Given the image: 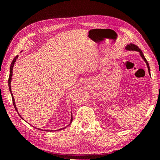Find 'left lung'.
<instances>
[{
  "instance_id": "1",
  "label": "left lung",
  "mask_w": 160,
  "mask_h": 160,
  "mask_svg": "<svg viewBox=\"0 0 160 160\" xmlns=\"http://www.w3.org/2000/svg\"><path fill=\"white\" fill-rule=\"evenodd\" d=\"M125 49L127 50H130V51H137L139 53H140V55L141 57H142V59H143L144 60V62L146 63V65H147V67H148V72H149V74L150 75V66H149V64H148V61L146 60V58H145L144 55L143 54V52H142V51L140 50V49L138 48V46H136V45H133L132 44V43H130L129 45H127L126 47H125Z\"/></svg>"
}]
</instances>
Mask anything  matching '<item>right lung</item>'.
Segmentation results:
<instances>
[{"label":"right lung","instance_id":"obj_1","mask_svg":"<svg viewBox=\"0 0 160 160\" xmlns=\"http://www.w3.org/2000/svg\"><path fill=\"white\" fill-rule=\"evenodd\" d=\"M17 58H18V55H17V57H15L13 59V60H12V63H11V65H10V75H9V79H8V86H9V89H10V93H11V95H12V103H13V105H14V108H15V110H16V111H17V112H18V110H17V107H16V105H15V102H14V97H13V94H12V91H11V80H12V70H13V66H14V63L16 62V60L17 59ZM19 113V112H18ZM20 117L22 118V116L20 115ZM22 119H23L22 118ZM23 120H24V119H23ZM72 115H71V122H70V124L72 122ZM69 125V124H68ZM68 127V126H67ZM65 127V128H66ZM63 128H62V129H58V130H62V129H63ZM38 129H39V130H42V129H38ZM46 131H48V130H46Z\"/></svg>","mask_w":160,"mask_h":160}]
</instances>
